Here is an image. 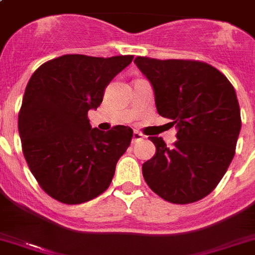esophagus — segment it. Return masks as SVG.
I'll return each mask as SVG.
<instances>
[{
	"mask_svg": "<svg viewBox=\"0 0 255 255\" xmlns=\"http://www.w3.org/2000/svg\"><path fill=\"white\" fill-rule=\"evenodd\" d=\"M143 138V134L140 133L138 130H134L133 132V137H132V143L137 142V141H141Z\"/></svg>",
	"mask_w": 255,
	"mask_h": 255,
	"instance_id": "1",
	"label": "esophagus"
}]
</instances>
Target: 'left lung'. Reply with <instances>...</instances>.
<instances>
[{"label":"left lung","mask_w":255,"mask_h":255,"mask_svg":"<svg viewBox=\"0 0 255 255\" xmlns=\"http://www.w3.org/2000/svg\"><path fill=\"white\" fill-rule=\"evenodd\" d=\"M151 83L159 114L170 119L177 141L149 137L155 155L142 164L150 189L174 204H189L216 189L234 159L241 128L236 92L209 64L136 57Z\"/></svg>","instance_id":"obj_1"}]
</instances>
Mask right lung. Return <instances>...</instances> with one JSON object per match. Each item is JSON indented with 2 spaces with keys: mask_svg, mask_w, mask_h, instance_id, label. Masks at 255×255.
I'll return each instance as SVG.
<instances>
[{
  "mask_svg": "<svg viewBox=\"0 0 255 255\" xmlns=\"http://www.w3.org/2000/svg\"><path fill=\"white\" fill-rule=\"evenodd\" d=\"M133 56L64 55L33 73L19 113L24 158L43 191L65 204H81L103 194L133 130L92 128L87 114L103 103L112 79Z\"/></svg>",
  "mask_w": 255,
  "mask_h": 255,
  "instance_id": "obj_1",
  "label": "right lung"
}]
</instances>
